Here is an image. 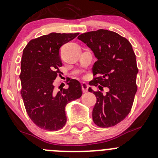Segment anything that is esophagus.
Listing matches in <instances>:
<instances>
[{
  "instance_id": "obj_1",
  "label": "esophagus",
  "mask_w": 158,
  "mask_h": 158,
  "mask_svg": "<svg viewBox=\"0 0 158 158\" xmlns=\"http://www.w3.org/2000/svg\"><path fill=\"white\" fill-rule=\"evenodd\" d=\"M81 88H82V92H88V89H89V85L85 82L81 84Z\"/></svg>"
}]
</instances>
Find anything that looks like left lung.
Listing matches in <instances>:
<instances>
[{
	"instance_id": "obj_1",
	"label": "left lung",
	"mask_w": 158,
	"mask_h": 158,
	"mask_svg": "<svg viewBox=\"0 0 158 158\" xmlns=\"http://www.w3.org/2000/svg\"><path fill=\"white\" fill-rule=\"evenodd\" d=\"M94 52L97 61L92 67L93 80L89 85L109 89L103 95L99 91H89L96 96L92 119L97 126L109 128L118 124L131 111L137 91L135 55L125 37L115 32L98 30L78 36Z\"/></svg>"
}]
</instances>
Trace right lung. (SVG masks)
I'll return each mask as SVG.
<instances>
[{"instance_id":"add662e5","label":"right lung","mask_w":158,"mask_h":158,"mask_svg":"<svg viewBox=\"0 0 158 158\" xmlns=\"http://www.w3.org/2000/svg\"><path fill=\"white\" fill-rule=\"evenodd\" d=\"M79 33H51L32 39L23 49L21 60V95L26 110L34 124L42 129L57 131L66 122L65 107L82 95L78 81H68L67 89L56 92L53 85L62 73L59 48Z\"/></svg>"}]
</instances>
